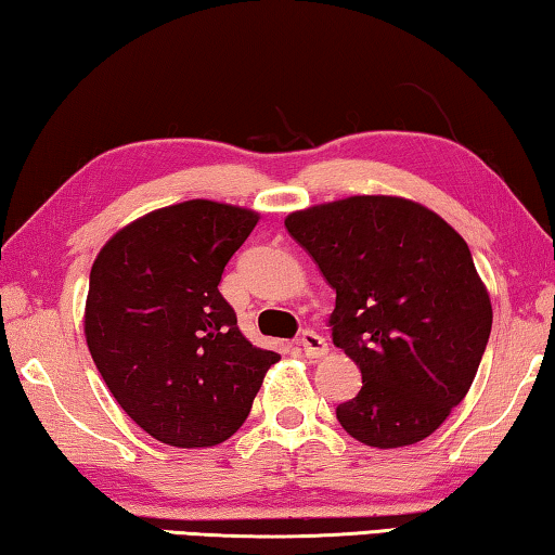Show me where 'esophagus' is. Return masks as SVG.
<instances>
[{
    "label": "esophagus",
    "mask_w": 555,
    "mask_h": 555,
    "mask_svg": "<svg viewBox=\"0 0 555 555\" xmlns=\"http://www.w3.org/2000/svg\"><path fill=\"white\" fill-rule=\"evenodd\" d=\"M299 347H302L307 359H322V357H326V351H330L326 341L314 332H305L302 337H299Z\"/></svg>",
    "instance_id": "esophagus-1"
}]
</instances>
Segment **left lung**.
I'll list each match as a JSON object with an SVG mask.
<instances>
[{"instance_id":"obj_1","label":"left lung","mask_w":555,"mask_h":555,"mask_svg":"<svg viewBox=\"0 0 555 555\" xmlns=\"http://www.w3.org/2000/svg\"><path fill=\"white\" fill-rule=\"evenodd\" d=\"M285 225L337 289L332 337L361 371V390L337 408L341 428L378 450L425 440L467 396L492 332L465 238L386 194L302 208Z\"/></svg>"}]
</instances>
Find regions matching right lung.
Masks as SVG:
<instances>
[{"label":"right lung","instance_id":"add662e5","mask_svg":"<svg viewBox=\"0 0 555 555\" xmlns=\"http://www.w3.org/2000/svg\"><path fill=\"white\" fill-rule=\"evenodd\" d=\"M258 221L253 208L208 198L154 208L122 225L90 270V357L122 411L171 448L229 440L280 359L243 337L218 293Z\"/></svg>","mask_w":555,"mask_h":555}]
</instances>
